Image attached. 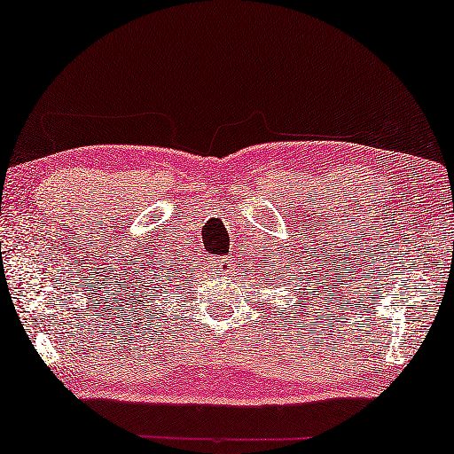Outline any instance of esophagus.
Listing matches in <instances>:
<instances>
[{
	"instance_id": "1",
	"label": "esophagus",
	"mask_w": 454,
	"mask_h": 454,
	"mask_svg": "<svg viewBox=\"0 0 454 454\" xmlns=\"http://www.w3.org/2000/svg\"><path fill=\"white\" fill-rule=\"evenodd\" d=\"M215 267H217V271L221 273H229L233 271V259L231 257H221L215 262Z\"/></svg>"
}]
</instances>
